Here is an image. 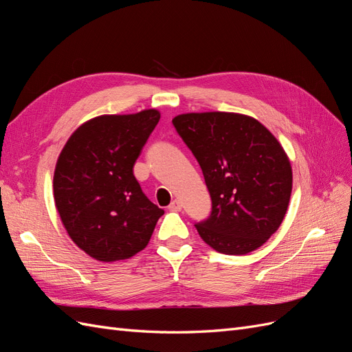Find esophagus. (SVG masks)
<instances>
[{"label": "esophagus", "instance_id": "esophagus-1", "mask_svg": "<svg viewBox=\"0 0 352 352\" xmlns=\"http://www.w3.org/2000/svg\"><path fill=\"white\" fill-rule=\"evenodd\" d=\"M168 210H172V211H180V210H182V202H180L179 199H173L172 204L168 206Z\"/></svg>", "mask_w": 352, "mask_h": 352}]
</instances>
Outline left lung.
I'll list each match as a JSON object with an SVG mask.
<instances>
[{"label":"left lung","mask_w":352,"mask_h":352,"mask_svg":"<svg viewBox=\"0 0 352 352\" xmlns=\"http://www.w3.org/2000/svg\"><path fill=\"white\" fill-rule=\"evenodd\" d=\"M173 124L211 197L210 217L195 225L201 239L228 255L260 248L282 225L292 192V167L280 142L241 113H185Z\"/></svg>","instance_id":"obj_1"}]
</instances>
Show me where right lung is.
<instances>
[{
    "label": "right lung",
    "instance_id": "right-lung-1",
    "mask_svg": "<svg viewBox=\"0 0 352 352\" xmlns=\"http://www.w3.org/2000/svg\"><path fill=\"white\" fill-rule=\"evenodd\" d=\"M160 116L146 109L94 117L70 135L57 158L56 208L70 239L95 260L133 257L164 214L133 176L136 158Z\"/></svg>",
    "mask_w": 352,
    "mask_h": 352
}]
</instances>
